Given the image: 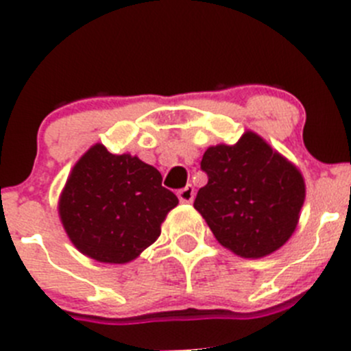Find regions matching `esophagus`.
<instances>
[{
    "mask_svg": "<svg viewBox=\"0 0 351 351\" xmlns=\"http://www.w3.org/2000/svg\"><path fill=\"white\" fill-rule=\"evenodd\" d=\"M193 197H195V190L192 185H186L185 189L178 190V198L182 204H190V202H193Z\"/></svg>",
    "mask_w": 351,
    "mask_h": 351,
    "instance_id": "34e87169",
    "label": "esophagus"
}]
</instances>
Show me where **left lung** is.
I'll return each instance as SVG.
<instances>
[{
  "instance_id": "1",
  "label": "left lung",
  "mask_w": 351,
  "mask_h": 351,
  "mask_svg": "<svg viewBox=\"0 0 351 351\" xmlns=\"http://www.w3.org/2000/svg\"><path fill=\"white\" fill-rule=\"evenodd\" d=\"M200 169L208 182L193 207L222 246L244 258L267 256L284 246L306 197L295 166L246 132L234 146L208 147Z\"/></svg>"
}]
</instances>
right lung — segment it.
<instances>
[{"label": "right lung", "mask_w": 351, "mask_h": 351, "mask_svg": "<svg viewBox=\"0 0 351 351\" xmlns=\"http://www.w3.org/2000/svg\"><path fill=\"white\" fill-rule=\"evenodd\" d=\"M161 173L130 154L91 147L73 168L59 215L74 246L104 263H127L158 239L178 198Z\"/></svg>", "instance_id": "add662e5"}]
</instances>
